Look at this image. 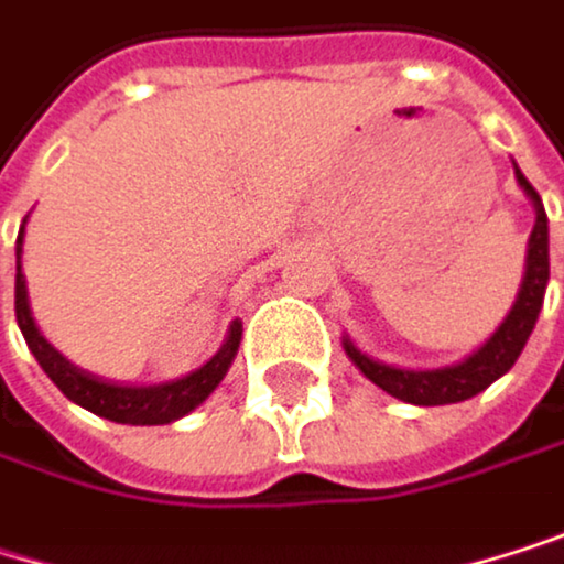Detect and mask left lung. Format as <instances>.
Wrapping results in <instances>:
<instances>
[{
	"label": "left lung",
	"mask_w": 564,
	"mask_h": 564,
	"mask_svg": "<svg viewBox=\"0 0 564 564\" xmlns=\"http://www.w3.org/2000/svg\"><path fill=\"white\" fill-rule=\"evenodd\" d=\"M518 186L525 189V196L535 207V227L529 237V253H525V276H521L518 297L508 311V317L498 324V330L465 360L452 368H434V371H411V368H391L381 365V360L368 357L360 347L350 344V337H344V350L354 365L360 368L368 381H375L381 391H388L398 401L408 404H421V408H434V404H458L468 401L475 394H481L488 384H495L501 375L511 371V365L518 360L521 347L529 344V334L535 330L542 301H545V288H549V217L542 207V196L535 193V186L525 180L514 166Z\"/></svg>",
	"instance_id": "obj_1"
}]
</instances>
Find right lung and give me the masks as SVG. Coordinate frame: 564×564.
<instances>
[{
	"instance_id": "add662e5",
	"label": "right lung",
	"mask_w": 564,
	"mask_h": 564,
	"mask_svg": "<svg viewBox=\"0 0 564 564\" xmlns=\"http://www.w3.org/2000/svg\"><path fill=\"white\" fill-rule=\"evenodd\" d=\"M15 321H19V330H22L29 350L39 360V368L50 375V381L73 404H79V408L106 417V421H116V424H170V421L189 414L193 408H199L217 391L224 375L230 371L237 347H240V334H243V324L234 321L224 347L207 360L204 368H196L186 378H176L166 384L133 388V384H112V381H102L96 375H86L76 365H69V360L43 334H39V327L32 321L29 294H25V273H22V230L15 240Z\"/></svg>"
}]
</instances>
